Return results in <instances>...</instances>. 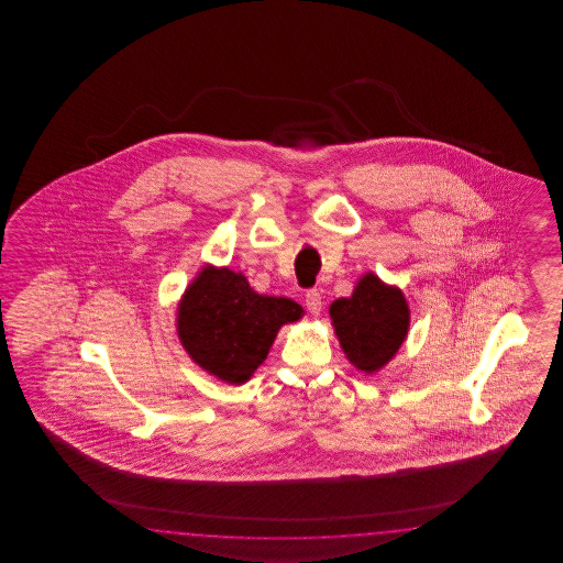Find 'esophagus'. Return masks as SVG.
<instances>
[{"mask_svg": "<svg viewBox=\"0 0 563 563\" xmlns=\"http://www.w3.org/2000/svg\"><path fill=\"white\" fill-rule=\"evenodd\" d=\"M322 294L320 289H308L306 291V306L311 313H320L322 311Z\"/></svg>", "mask_w": 563, "mask_h": 563, "instance_id": "obj_1", "label": "esophagus"}]
</instances>
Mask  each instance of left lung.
Returning a JSON list of instances; mask_svg holds the SVG:
<instances>
[{
    "instance_id": "left-lung-1",
    "label": "left lung",
    "mask_w": 563,
    "mask_h": 563,
    "mask_svg": "<svg viewBox=\"0 0 563 563\" xmlns=\"http://www.w3.org/2000/svg\"><path fill=\"white\" fill-rule=\"evenodd\" d=\"M330 318L346 358L366 374L395 358L410 325L405 294L374 274L360 277L350 298L332 301Z\"/></svg>"
}]
</instances>
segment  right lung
I'll use <instances>...</instances> for the list:
<instances>
[{"label": "right lung", "mask_w": 563, "mask_h": 563, "mask_svg": "<svg viewBox=\"0 0 563 563\" xmlns=\"http://www.w3.org/2000/svg\"><path fill=\"white\" fill-rule=\"evenodd\" d=\"M303 316L294 299L262 296L245 276L207 265L185 289L177 334L192 362L229 384L247 383L284 323Z\"/></svg>", "instance_id": "1"}]
</instances>
